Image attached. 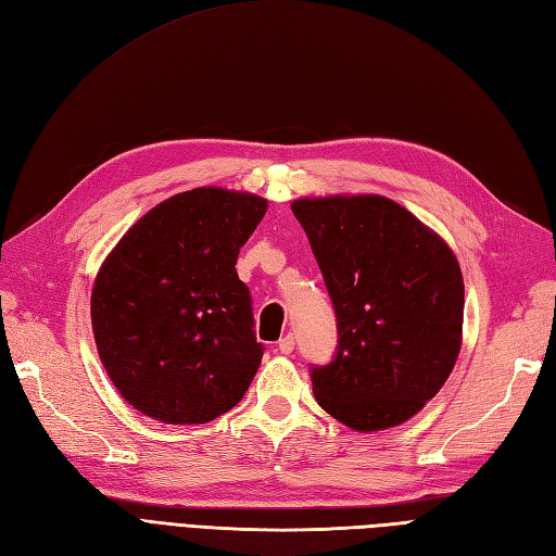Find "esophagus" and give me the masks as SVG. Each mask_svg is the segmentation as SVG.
Segmentation results:
<instances>
[{
    "instance_id": "1",
    "label": "esophagus",
    "mask_w": 556,
    "mask_h": 556,
    "mask_svg": "<svg viewBox=\"0 0 556 556\" xmlns=\"http://www.w3.org/2000/svg\"><path fill=\"white\" fill-rule=\"evenodd\" d=\"M278 350L282 352V355H292V350H294V336H292V333L282 336V339L278 341Z\"/></svg>"
}]
</instances>
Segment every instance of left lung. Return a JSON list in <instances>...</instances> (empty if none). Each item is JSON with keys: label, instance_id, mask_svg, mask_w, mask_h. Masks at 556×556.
<instances>
[{"label": "left lung", "instance_id": "obj_1", "mask_svg": "<svg viewBox=\"0 0 556 556\" xmlns=\"http://www.w3.org/2000/svg\"><path fill=\"white\" fill-rule=\"evenodd\" d=\"M306 229L339 319V352L313 368L323 410L355 431L408 422L457 364L464 278L452 248L380 194L304 197Z\"/></svg>", "mask_w": 556, "mask_h": 556}]
</instances>
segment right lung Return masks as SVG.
I'll return each instance as SVG.
<instances>
[{
    "instance_id": "1",
    "label": "right lung",
    "mask_w": 556,
    "mask_h": 556,
    "mask_svg": "<svg viewBox=\"0 0 556 556\" xmlns=\"http://www.w3.org/2000/svg\"><path fill=\"white\" fill-rule=\"evenodd\" d=\"M264 197L194 188L134 223L102 262L90 315L99 359L131 408L204 425L243 399L262 362L237 257Z\"/></svg>"
}]
</instances>
